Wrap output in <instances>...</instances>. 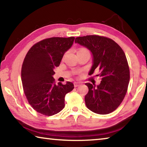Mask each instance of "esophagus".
Instances as JSON below:
<instances>
[{"instance_id": "1", "label": "esophagus", "mask_w": 147, "mask_h": 147, "mask_svg": "<svg viewBox=\"0 0 147 147\" xmlns=\"http://www.w3.org/2000/svg\"><path fill=\"white\" fill-rule=\"evenodd\" d=\"M74 87H75V88H77V87H78L80 85V84L78 83V82H74Z\"/></svg>"}]
</instances>
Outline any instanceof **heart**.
<instances>
[{
	"label": "heart",
	"instance_id": "1",
	"mask_svg": "<svg viewBox=\"0 0 147 147\" xmlns=\"http://www.w3.org/2000/svg\"><path fill=\"white\" fill-rule=\"evenodd\" d=\"M80 51H81V50H80Z\"/></svg>",
	"mask_w": 147,
	"mask_h": 147
}]
</instances>
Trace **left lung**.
I'll return each instance as SVG.
<instances>
[{
	"instance_id": "left-lung-1",
	"label": "left lung",
	"mask_w": 147,
	"mask_h": 147,
	"mask_svg": "<svg viewBox=\"0 0 147 147\" xmlns=\"http://www.w3.org/2000/svg\"><path fill=\"white\" fill-rule=\"evenodd\" d=\"M78 43L91 52V68L100 71L99 85L86 83L89 91L85 96L86 105L93 112L100 115L113 112L125 96L130 81V70L123 49L112 39L99 36L78 37Z\"/></svg>"
}]
</instances>
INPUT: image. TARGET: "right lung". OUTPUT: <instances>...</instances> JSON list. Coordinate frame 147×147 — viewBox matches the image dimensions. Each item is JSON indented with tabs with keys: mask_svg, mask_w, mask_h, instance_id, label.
I'll return each instance as SVG.
<instances>
[{
	"mask_svg": "<svg viewBox=\"0 0 147 147\" xmlns=\"http://www.w3.org/2000/svg\"><path fill=\"white\" fill-rule=\"evenodd\" d=\"M74 39H45L35 44L26 54L22 66L21 80L29 104L39 113L51 116L59 113L65 107V94L74 89L70 82L56 85L53 75L54 68L59 66Z\"/></svg>",
	"mask_w": 147,
	"mask_h": 147,
	"instance_id": "add662e5",
	"label": "right lung"
}]
</instances>
